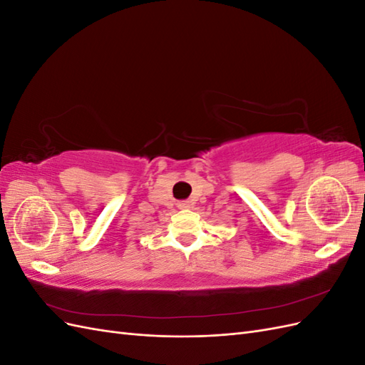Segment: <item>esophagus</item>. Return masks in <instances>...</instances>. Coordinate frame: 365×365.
Returning a JSON list of instances; mask_svg holds the SVG:
<instances>
[{
	"label": "esophagus",
	"mask_w": 365,
	"mask_h": 365,
	"mask_svg": "<svg viewBox=\"0 0 365 365\" xmlns=\"http://www.w3.org/2000/svg\"><path fill=\"white\" fill-rule=\"evenodd\" d=\"M181 207H187V204H182V205H181Z\"/></svg>",
	"instance_id": "1"
}]
</instances>
